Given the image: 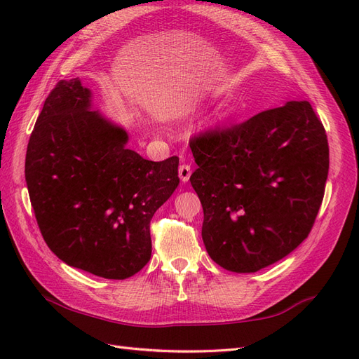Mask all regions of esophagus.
<instances>
[{
    "label": "esophagus",
    "instance_id": "obj_1",
    "mask_svg": "<svg viewBox=\"0 0 359 359\" xmlns=\"http://www.w3.org/2000/svg\"><path fill=\"white\" fill-rule=\"evenodd\" d=\"M178 175H180V180L182 182H187L190 180V175H191V168L184 163V165H181L180 169H178Z\"/></svg>",
    "mask_w": 359,
    "mask_h": 359
}]
</instances>
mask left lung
Returning <instances> with one entry per match:
<instances>
[{"instance_id":"8db88e82","label":"left lung","mask_w":359,"mask_h":359,"mask_svg":"<svg viewBox=\"0 0 359 359\" xmlns=\"http://www.w3.org/2000/svg\"><path fill=\"white\" fill-rule=\"evenodd\" d=\"M190 182L203 208L202 240L215 264L256 273L309 236L330 169L325 128L309 102H287L191 139Z\"/></svg>"}]
</instances>
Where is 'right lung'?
Masks as SVG:
<instances>
[{
	"label": "right lung",
	"mask_w": 359,
	"mask_h": 359,
	"mask_svg": "<svg viewBox=\"0 0 359 359\" xmlns=\"http://www.w3.org/2000/svg\"><path fill=\"white\" fill-rule=\"evenodd\" d=\"M94 109L78 78L50 91L32 130L25 181L48 247L62 262L124 280L151 257L149 223L180 184L178 157L151 161Z\"/></svg>",
	"instance_id": "right-lung-1"
}]
</instances>
